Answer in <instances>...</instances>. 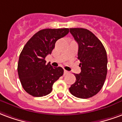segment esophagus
Segmentation results:
<instances>
[{
  "mask_svg": "<svg viewBox=\"0 0 122 122\" xmlns=\"http://www.w3.org/2000/svg\"><path fill=\"white\" fill-rule=\"evenodd\" d=\"M69 73V71H66V70H64V75H67Z\"/></svg>",
  "mask_w": 122,
  "mask_h": 122,
  "instance_id": "obj_1",
  "label": "esophagus"
}]
</instances>
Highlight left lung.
I'll use <instances>...</instances> for the list:
<instances>
[{"mask_svg":"<svg viewBox=\"0 0 122 122\" xmlns=\"http://www.w3.org/2000/svg\"><path fill=\"white\" fill-rule=\"evenodd\" d=\"M79 45L78 59L81 72L75 74L76 81L70 88L74 96L87 99L101 90L107 73V55L101 41L93 33L82 28H70Z\"/></svg>","mask_w":122,"mask_h":122,"instance_id":"1","label":"left lung"}]
</instances>
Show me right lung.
I'll list each match as a JSON object with an SVG mask.
<instances>
[{"mask_svg":"<svg viewBox=\"0 0 122 122\" xmlns=\"http://www.w3.org/2000/svg\"><path fill=\"white\" fill-rule=\"evenodd\" d=\"M69 33V28H46L38 31L27 41L19 55L17 71L22 86L34 97L50 94L52 85L64 74L61 67L46 64L55 43Z\"/></svg>","mask_w":122,"mask_h":122,"instance_id":"add662e5","label":"right lung"}]
</instances>
